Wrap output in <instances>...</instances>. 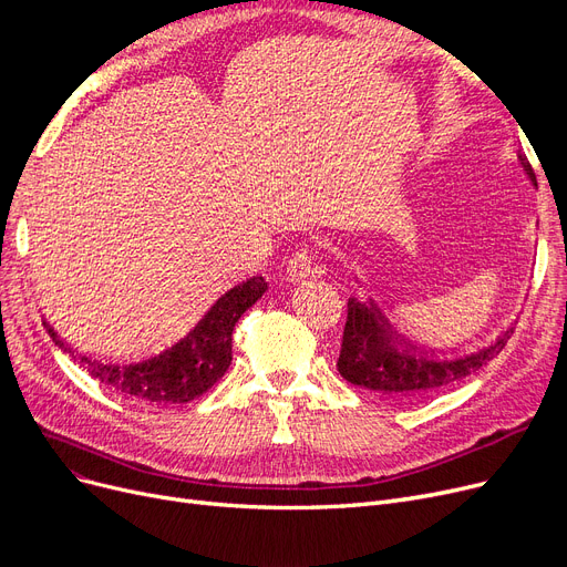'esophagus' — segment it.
<instances>
[{
  "label": "esophagus",
  "mask_w": 567,
  "mask_h": 567,
  "mask_svg": "<svg viewBox=\"0 0 567 567\" xmlns=\"http://www.w3.org/2000/svg\"><path fill=\"white\" fill-rule=\"evenodd\" d=\"M321 274L319 266L315 264V257H312V248L310 246H299L293 252H291V259L287 264V276L291 282H303L306 278H312Z\"/></svg>",
  "instance_id": "34e87169"
}]
</instances>
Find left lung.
Segmentation results:
<instances>
[{"label": "left lung", "mask_w": 567, "mask_h": 567, "mask_svg": "<svg viewBox=\"0 0 567 567\" xmlns=\"http://www.w3.org/2000/svg\"><path fill=\"white\" fill-rule=\"evenodd\" d=\"M519 163L533 186H538L524 154H519ZM513 333L515 323L473 351L453 355L425 353L406 342L402 336L393 333V326L381 315L372 299H349L338 372L349 383L381 395H425L487 365L508 344Z\"/></svg>", "instance_id": "1"}]
</instances>
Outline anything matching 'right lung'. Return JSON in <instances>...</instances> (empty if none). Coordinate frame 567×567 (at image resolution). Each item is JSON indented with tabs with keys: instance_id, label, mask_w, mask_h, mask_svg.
<instances>
[{
	"instance_id": "add662e5",
	"label": "right lung",
	"mask_w": 567,
	"mask_h": 567,
	"mask_svg": "<svg viewBox=\"0 0 567 567\" xmlns=\"http://www.w3.org/2000/svg\"><path fill=\"white\" fill-rule=\"evenodd\" d=\"M268 285L261 276H252L231 287L197 321L193 331L148 359L118 363L78 355V363L96 381L128 400L154 406L190 402L204 395L227 372L231 363L234 326L257 299H261ZM45 329L59 349L71 353L48 321Z\"/></svg>"
}]
</instances>
